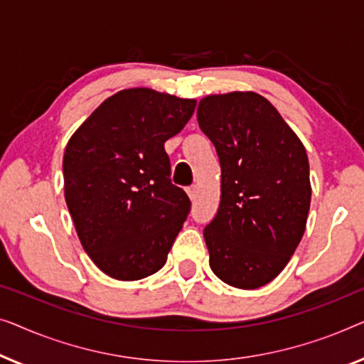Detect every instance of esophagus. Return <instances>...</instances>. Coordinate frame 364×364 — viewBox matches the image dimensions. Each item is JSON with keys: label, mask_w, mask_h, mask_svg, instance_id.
Returning a JSON list of instances; mask_svg holds the SVG:
<instances>
[{"label": "esophagus", "mask_w": 364, "mask_h": 364, "mask_svg": "<svg viewBox=\"0 0 364 364\" xmlns=\"http://www.w3.org/2000/svg\"><path fill=\"white\" fill-rule=\"evenodd\" d=\"M186 191H188V196L191 198V199H194V198H196V194H198V188L196 186H189Z\"/></svg>", "instance_id": "obj_1"}]
</instances>
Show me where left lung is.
Returning a JSON list of instances; mask_svg holds the SVG:
<instances>
[{
    "label": "left lung",
    "instance_id": "left-lung-1",
    "mask_svg": "<svg viewBox=\"0 0 364 364\" xmlns=\"http://www.w3.org/2000/svg\"><path fill=\"white\" fill-rule=\"evenodd\" d=\"M198 124L221 163V203L204 228L209 265L235 289H259L282 272L309 218L305 146L255 92L208 95Z\"/></svg>",
    "mask_w": 364,
    "mask_h": 364
}]
</instances>
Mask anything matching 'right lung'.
<instances>
[{
    "instance_id": "right-lung-1",
    "label": "right lung",
    "mask_w": 364,
    "mask_h": 364,
    "mask_svg": "<svg viewBox=\"0 0 364 364\" xmlns=\"http://www.w3.org/2000/svg\"><path fill=\"white\" fill-rule=\"evenodd\" d=\"M194 107L193 99L143 87L120 90L65 146V203L82 247L110 277L140 280L166 262L191 201L171 183L165 141Z\"/></svg>"
}]
</instances>
